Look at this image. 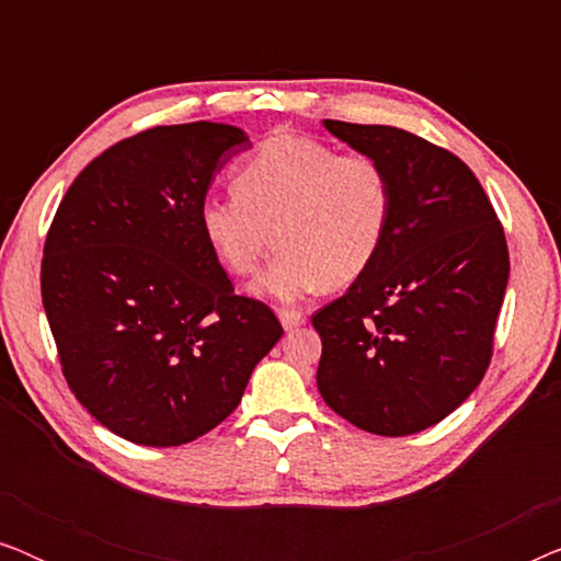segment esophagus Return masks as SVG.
Listing matches in <instances>:
<instances>
[{"instance_id":"obj_1","label":"esophagus","mask_w":561,"mask_h":561,"mask_svg":"<svg viewBox=\"0 0 561 561\" xmlns=\"http://www.w3.org/2000/svg\"><path fill=\"white\" fill-rule=\"evenodd\" d=\"M278 319H280V324H283V329H286V332H290V329H298L306 321L301 311H288V309L278 311Z\"/></svg>"}]
</instances>
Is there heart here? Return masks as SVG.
<instances>
[{
    "label": "heart",
    "mask_w": 561,
    "mask_h": 561,
    "mask_svg": "<svg viewBox=\"0 0 561 561\" xmlns=\"http://www.w3.org/2000/svg\"><path fill=\"white\" fill-rule=\"evenodd\" d=\"M388 217L390 183L373 158L280 133L240 165L232 196L206 198L198 227L234 275L255 273L273 242L278 255L252 294L294 304L355 283L378 255Z\"/></svg>",
    "instance_id": "b5f03b06"
}]
</instances>
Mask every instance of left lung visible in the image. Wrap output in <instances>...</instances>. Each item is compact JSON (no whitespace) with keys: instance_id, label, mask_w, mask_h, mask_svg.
Wrapping results in <instances>:
<instances>
[{"instance_id":"left-lung-1","label":"left lung","mask_w":561,"mask_h":561,"mask_svg":"<svg viewBox=\"0 0 561 561\" xmlns=\"http://www.w3.org/2000/svg\"><path fill=\"white\" fill-rule=\"evenodd\" d=\"M324 127L386 171L390 217L373 265L311 317L319 393L363 432H424L488 370L511 271L503 227L449 150L388 125Z\"/></svg>"}]
</instances>
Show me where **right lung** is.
Listing matches in <instances>:
<instances>
[{
  "label": "right lung",
  "instance_id": "1",
  "mask_svg": "<svg viewBox=\"0 0 561 561\" xmlns=\"http://www.w3.org/2000/svg\"><path fill=\"white\" fill-rule=\"evenodd\" d=\"M250 148L221 122L145 129L91 160L58 206L43 306L73 396L122 439L179 447L211 432L280 340L198 227L214 175Z\"/></svg>",
  "mask_w": 561,
  "mask_h": 561
}]
</instances>
